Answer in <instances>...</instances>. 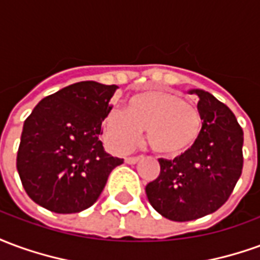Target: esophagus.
<instances>
[{
	"label": "esophagus",
	"instance_id": "esophagus-1",
	"mask_svg": "<svg viewBox=\"0 0 260 260\" xmlns=\"http://www.w3.org/2000/svg\"><path fill=\"white\" fill-rule=\"evenodd\" d=\"M139 160H141V156H128V157H125V163L136 164Z\"/></svg>",
	"mask_w": 260,
	"mask_h": 260
}]
</instances>
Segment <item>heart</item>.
<instances>
[{
	"label": "heart",
	"mask_w": 260,
	"mask_h": 260,
	"mask_svg": "<svg viewBox=\"0 0 260 260\" xmlns=\"http://www.w3.org/2000/svg\"><path fill=\"white\" fill-rule=\"evenodd\" d=\"M153 152L164 157H180L195 146L202 129L201 111L175 93L143 90L129 97L126 111L111 108L104 119V135L108 145L124 152L141 139Z\"/></svg>",
	"instance_id": "1"
}]
</instances>
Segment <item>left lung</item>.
I'll return each instance as SVG.
<instances>
[{
  "label": "left lung",
  "instance_id": "8db88e82",
  "mask_svg": "<svg viewBox=\"0 0 260 260\" xmlns=\"http://www.w3.org/2000/svg\"><path fill=\"white\" fill-rule=\"evenodd\" d=\"M199 96L201 138L174 160L160 158V174L146 185L154 210L173 221H191L216 212L229 201L244 166V132L233 111L209 91Z\"/></svg>",
  "mask_w": 260,
  "mask_h": 260
}]
</instances>
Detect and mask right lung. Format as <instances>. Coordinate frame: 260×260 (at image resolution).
<instances>
[{"label": "right lung", "instance_id": "add662e5", "mask_svg": "<svg viewBox=\"0 0 260 260\" xmlns=\"http://www.w3.org/2000/svg\"><path fill=\"white\" fill-rule=\"evenodd\" d=\"M115 89L78 82L44 97L25 119L16 169L37 205L62 214L82 212L99 199L110 173L124 163L106 153L99 138Z\"/></svg>", "mask_w": 260, "mask_h": 260}]
</instances>
